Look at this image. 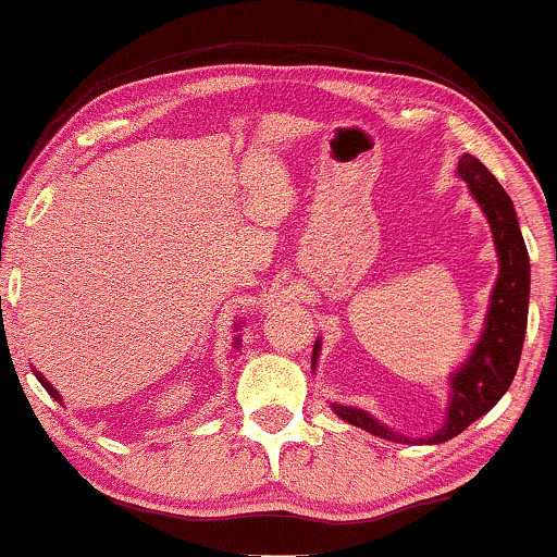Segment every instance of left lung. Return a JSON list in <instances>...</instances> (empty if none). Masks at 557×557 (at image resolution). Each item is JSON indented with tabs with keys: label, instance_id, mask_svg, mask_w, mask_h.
<instances>
[{
	"label": "left lung",
	"instance_id": "8db88e82",
	"mask_svg": "<svg viewBox=\"0 0 557 557\" xmlns=\"http://www.w3.org/2000/svg\"><path fill=\"white\" fill-rule=\"evenodd\" d=\"M458 176L466 178L468 189H471L475 201L481 205L483 214L488 216L496 252H499V278H496L494 292H491L486 330H483L471 358L450 379L453 396L445 424L428 440H407L384 428L381 422H375L366 411L332 404L335 414L343 417L345 422L356 424V428L371 432L375 437L394 440V443L432 445L460 435L468 424H473L502 399L504 392L511 386V381H515L519 356H522L527 301H530V256H527V245L522 240V233H519L515 205H511L504 186L494 178V173L471 153L460 158ZM317 350H320V345H314L312 363H317Z\"/></svg>",
	"mask_w": 557,
	"mask_h": 557
}]
</instances>
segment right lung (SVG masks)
Here are the masks:
<instances>
[{
    "label": "right lung",
    "mask_w": 557,
    "mask_h": 557,
    "mask_svg": "<svg viewBox=\"0 0 557 557\" xmlns=\"http://www.w3.org/2000/svg\"><path fill=\"white\" fill-rule=\"evenodd\" d=\"M35 375H38V381H40V384H42V386H46V392H48L50 396H53V399H55V401H61V396H58V392H55V388H53V386H50V384H48V381H46V379H42V375H40L38 371H35Z\"/></svg>",
    "instance_id": "add662e5"
}]
</instances>
